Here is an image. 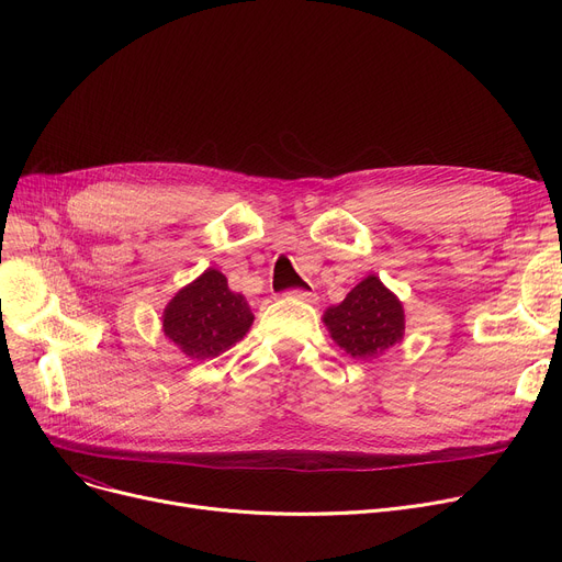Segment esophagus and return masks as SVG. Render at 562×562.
I'll list each match as a JSON object with an SVG mask.
<instances>
[{
    "mask_svg": "<svg viewBox=\"0 0 562 562\" xmlns=\"http://www.w3.org/2000/svg\"><path fill=\"white\" fill-rule=\"evenodd\" d=\"M284 296L296 299V301H305V303H314L316 301V293L310 291V289H289Z\"/></svg>",
    "mask_w": 562,
    "mask_h": 562,
    "instance_id": "34e87169",
    "label": "esophagus"
}]
</instances>
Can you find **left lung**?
Here are the masks:
<instances>
[{
	"label": "left lung",
	"instance_id": "1",
	"mask_svg": "<svg viewBox=\"0 0 562 562\" xmlns=\"http://www.w3.org/2000/svg\"><path fill=\"white\" fill-rule=\"evenodd\" d=\"M323 321L333 339L356 360H373L401 341L405 330L403 305L375 276L362 280L344 303L330 307Z\"/></svg>",
	"mask_w": 562,
	"mask_h": 562
}]
</instances>
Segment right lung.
Listing matches in <instances>:
<instances>
[{
	"mask_svg": "<svg viewBox=\"0 0 562 562\" xmlns=\"http://www.w3.org/2000/svg\"><path fill=\"white\" fill-rule=\"evenodd\" d=\"M252 312L241 293L227 286L214 269L184 286L164 312V333L189 358H218L252 326Z\"/></svg>",
	"mask_w": 562,
	"mask_h": 562,
	"instance_id": "add662e5",
	"label": "right lung"
}]
</instances>
